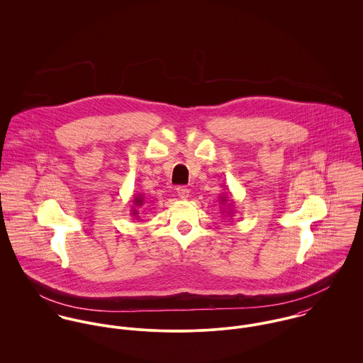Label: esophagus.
I'll use <instances>...</instances> for the list:
<instances>
[{
	"instance_id": "1",
	"label": "esophagus",
	"mask_w": 363,
	"mask_h": 363,
	"mask_svg": "<svg viewBox=\"0 0 363 363\" xmlns=\"http://www.w3.org/2000/svg\"><path fill=\"white\" fill-rule=\"evenodd\" d=\"M176 193H177V196L182 199V200H186L187 197H189V189L187 187H184V186H179L177 189H176Z\"/></svg>"
}]
</instances>
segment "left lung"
Masks as SVG:
<instances>
[{
  "label": "left lung",
  "mask_w": 363,
  "mask_h": 363,
  "mask_svg": "<svg viewBox=\"0 0 363 363\" xmlns=\"http://www.w3.org/2000/svg\"><path fill=\"white\" fill-rule=\"evenodd\" d=\"M219 204H222V207L225 206V208H222V213L225 211V213L223 215H226V216H229V218H230V216H232V213H233V209H232V208H233L232 207L233 201H232V199H230V201H229V199H226V197H223V196H222V197L219 199Z\"/></svg>",
  "instance_id": "obj_1"
}]
</instances>
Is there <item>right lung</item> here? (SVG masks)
Masks as SVG:
<instances>
[{"mask_svg":"<svg viewBox=\"0 0 363 363\" xmlns=\"http://www.w3.org/2000/svg\"><path fill=\"white\" fill-rule=\"evenodd\" d=\"M131 203H133L131 216L138 220V218H140V211H138V208H143L144 203H145V197H144L143 194H137V196H134V199L131 200Z\"/></svg>","mask_w":363,"mask_h":363,"instance_id":"obj_1","label":"right lung"}]
</instances>
